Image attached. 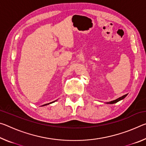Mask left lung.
<instances>
[{
  "label": "left lung",
  "mask_w": 146,
  "mask_h": 146,
  "mask_svg": "<svg viewBox=\"0 0 146 146\" xmlns=\"http://www.w3.org/2000/svg\"><path fill=\"white\" fill-rule=\"evenodd\" d=\"M127 95V94H126V95H124L122 96V97H119L118 98H117V99H116V100H115L111 101V102H106V104H115V103H117V102H119V101L121 100H123V98H124L125 97H126Z\"/></svg>",
  "instance_id": "8db88e82"
}]
</instances>
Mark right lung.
Returning <instances> with one entry per match:
<instances>
[{
  "label": "right lung",
  "mask_w": 146,
  "mask_h": 146,
  "mask_svg": "<svg viewBox=\"0 0 146 146\" xmlns=\"http://www.w3.org/2000/svg\"><path fill=\"white\" fill-rule=\"evenodd\" d=\"M56 100H55V101H53V102H50V103H48V104H44V105H42V106H47V105H49V104H52V103H53V102H56Z\"/></svg>",
  "instance_id": "obj_1"
}]
</instances>
